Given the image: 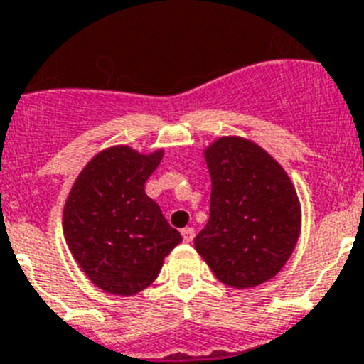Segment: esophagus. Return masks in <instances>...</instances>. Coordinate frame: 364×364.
<instances>
[{"instance_id":"1","label":"esophagus","mask_w":364,"mask_h":364,"mask_svg":"<svg viewBox=\"0 0 364 364\" xmlns=\"http://www.w3.org/2000/svg\"><path fill=\"white\" fill-rule=\"evenodd\" d=\"M182 239H184V242H193V239H195V230L193 228H184L182 230Z\"/></svg>"}]
</instances>
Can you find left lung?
<instances>
[{
    "instance_id": "obj_1",
    "label": "left lung",
    "mask_w": 364,
    "mask_h": 364,
    "mask_svg": "<svg viewBox=\"0 0 364 364\" xmlns=\"http://www.w3.org/2000/svg\"><path fill=\"white\" fill-rule=\"evenodd\" d=\"M204 159L210 220L195 237V250L226 286L262 284L281 272L299 240L297 191L281 164L246 138H218Z\"/></svg>"
}]
</instances>
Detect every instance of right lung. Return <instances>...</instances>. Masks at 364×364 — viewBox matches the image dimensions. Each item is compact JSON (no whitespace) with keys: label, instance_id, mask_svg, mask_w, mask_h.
<instances>
[{"label":"right lung","instance_id":"1","mask_svg":"<svg viewBox=\"0 0 364 364\" xmlns=\"http://www.w3.org/2000/svg\"><path fill=\"white\" fill-rule=\"evenodd\" d=\"M164 149L142 154L112 146L87 162L63 208V237L100 290L129 295L159 277L164 259L182 242L178 231L146 195V182Z\"/></svg>","mask_w":364,"mask_h":364}]
</instances>
